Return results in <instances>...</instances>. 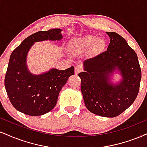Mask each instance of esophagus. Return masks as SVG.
<instances>
[{"instance_id": "1", "label": "esophagus", "mask_w": 147, "mask_h": 147, "mask_svg": "<svg viewBox=\"0 0 147 147\" xmlns=\"http://www.w3.org/2000/svg\"><path fill=\"white\" fill-rule=\"evenodd\" d=\"M82 70V67L81 66V65H77V66L75 67L74 71H75L76 74H78V73H80V72Z\"/></svg>"}]
</instances>
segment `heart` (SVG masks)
<instances>
[{
	"label": "heart",
	"instance_id": "heart-1",
	"mask_svg": "<svg viewBox=\"0 0 147 147\" xmlns=\"http://www.w3.org/2000/svg\"><path fill=\"white\" fill-rule=\"evenodd\" d=\"M105 46L104 39L95 35H86L84 37L75 38L70 41L69 48L72 52L80 53L91 48L94 52L102 50Z\"/></svg>",
	"mask_w": 147,
	"mask_h": 147
}]
</instances>
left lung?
Masks as SVG:
<instances>
[{"mask_svg": "<svg viewBox=\"0 0 147 147\" xmlns=\"http://www.w3.org/2000/svg\"><path fill=\"white\" fill-rule=\"evenodd\" d=\"M107 50L85 60L84 71L78 74L81 91L86 108L104 117H115L127 109L136 98L140 88L141 69L137 54L125 39L115 32ZM115 73L121 76L113 83Z\"/></svg>", "mask_w": 147, "mask_h": 147, "instance_id": "1", "label": "left lung"}]
</instances>
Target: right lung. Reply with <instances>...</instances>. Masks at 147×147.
<instances>
[{"label": "right lung", "instance_id": "right-lung-1", "mask_svg": "<svg viewBox=\"0 0 147 147\" xmlns=\"http://www.w3.org/2000/svg\"><path fill=\"white\" fill-rule=\"evenodd\" d=\"M61 31L54 28L35 32L11 54L5 78V89L14 108L25 115L41 116L53 109L61 88L74 74L73 66L65 70L52 68L39 75L32 74L27 66V56L32 45L39 41L62 40Z\"/></svg>", "mask_w": 147, "mask_h": 147}]
</instances>
